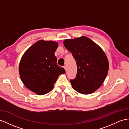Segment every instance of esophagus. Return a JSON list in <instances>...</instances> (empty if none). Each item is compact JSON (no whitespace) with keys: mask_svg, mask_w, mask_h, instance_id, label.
I'll return each mask as SVG.
<instances>
[{"mask_svg":"<svg viewBox=\"0 0 129 129\" xmlns=\"http://www.w3.org/2000/svg\"><path fill=\"white\" fill-rule=\"evenodd\" d=\"M63 67H64V68L65 71H67V67H66V66H64Z\"/></svg>","mask_w":129,"mask_h":129,"instance_id":"34e87169","label":"esophagus"}]
</instances>
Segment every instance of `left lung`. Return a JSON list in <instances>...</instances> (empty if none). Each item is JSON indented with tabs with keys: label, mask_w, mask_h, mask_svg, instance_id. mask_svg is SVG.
Masks as SVG:
<instances>
[{
	"label": "left lung",
	"mask_w": 129,
	"mask_h": 129,
	"mask_svg": "<svg viewBox=\"0 0 129 129\" xmlns=\"http://www.w3.org/2000/svg\"><path fill=\"white\" fill-rule=\"evenodd\" d=\"M76 61L77 74L70 80L73 89L81 94L92 93L101 86L107 77L109 62L104 51L89 38L81 36L63 42Z\"/></svg>",
	"instance_id": "1"
}]
</instances>
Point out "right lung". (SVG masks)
<instances>
[{
    "label": "right lung",
    "instance_id": "1",
    "mask_svg": "<svg viewBox=\"0 0 129 129\" xmlns=\"http://www.w3.org/2000/svg\"><path fill=\"white\" fill-rule=\"evenodd\" d=\"M58 43L40 40L28 48L22 56L18 67L22 83L27 89L38 95L53 89L63 68L57 64L55 52Z\"/></svg>",
    "mask_w": 129,
    "mask_h": 129
}]
</instances>
